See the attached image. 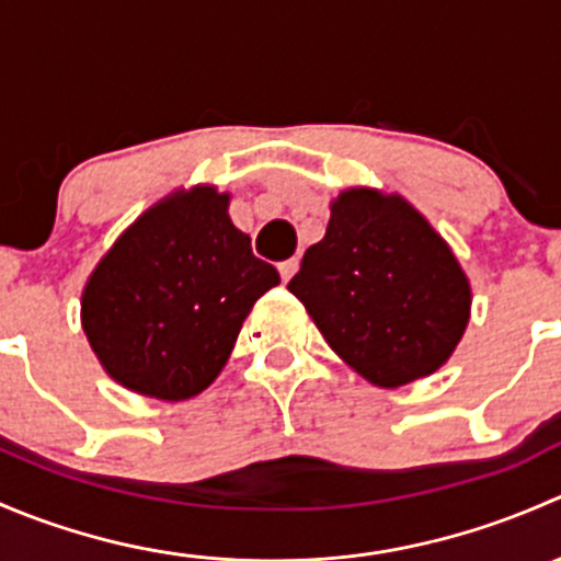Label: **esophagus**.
<instances>
[{"instance_id": "esophagus-1", "label": "esophagus", "mask_w": 561, "mask_h": 561, "mask_svg": "<svg viewBox=\"0 0 561 561\" xmlns=\"http://www.w3.org/2000/svg\"><path fill=\"white\" fill-rule=\"evenodd\" d=\"M298 257H290V260H285V263H279V276H282V282H290L293 276H296V271H298Z\"/></svg>"}]
</instances>
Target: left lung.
<instances>
[{
	"instance_id": "obj_1",
	"label": "left lung",
	"mask_w": 561,
	"mask_h": 561,
	"mask_svg": "<svg viewBox=\"0 0 561 561\" xmlns=\"http://www.w3.org/2000/svg\"><path fill=\"white\" fill-rule=\"evenodd\" d=\"M287 290L377 388L434 375L461 342L472 287L448 241L396 192L350 186Z\"/></svg>"
}]
</instances>
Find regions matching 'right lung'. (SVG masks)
Here are the masks:
<instances>
[{"instance_id": "obj_1", "label": "right lung", "mask_w": 561, "mask_h": 561, "mask_svg": "<svg viewBox=\"0 0 561 561\" xmlns=\"http://www.w3.org/2000/svg\"><path fill=\"white\" fill-rule=\"evenodd\" d=\"M214 184L175 190L146 208L89 274L81 325L111 380L184 401L228 364L254 301L279 285L254 257Z\"/></svg>"}]
</instances>
